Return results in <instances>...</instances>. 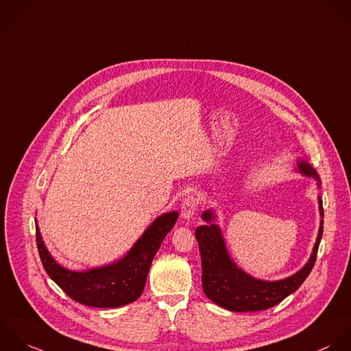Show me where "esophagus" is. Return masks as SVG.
I'll use <instances>...</instances> for the list:
<instances>
[{
	"mask_svg": "<svg viewBox=\"0 0 351 351\" xmlns=\"http://www.w3.org/2000/svg\"><path fill=\"white\" fill-rule=\"evenodd\" d=\"M197 205H198V201L194 195H189L187 198H184V201L182 204V213H180L182 219L190 221L195 213Z\"/></svg>",
	"mask_w": 351,
	"mask_h": 351,
	"instance_id": "1",
	"label": "esophagus"
}]
</instances>
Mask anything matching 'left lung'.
I'll list each match as a JSON object with an SVG mask.
<instances>
[{
    "label": "left lung",
    "mask_w": 351,
    "mask_h": 351,
    "mask_svg": "<svg viewBox=\"0 0 351 351\" xmlns=\"http://www.w3.org/2000/svg\"><path fill=\"white\" fill-rule=\"evenodd\" d=\"M295 171L304 176L317 180L320 189V178L316 169L305 160H297ZM320 228L313 252L308 263L294 275L280 280H261L239 268L231 258L223 232L215 223L216 212L205 210L201 217L206 221L195 230V238L199 246L202 261V289L206 297L216 305L231 312H258L269 309L280 304L286 297L295 293L313 269L319 245L323 237V201L319 195Z\"/></svg>",
    "instance_id": "1"
}]
</instances>
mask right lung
Masks as SVG:
<instances>
[{
    "label": "right lung",
    "mask_w": 351,
    "mask_h": 351,
    "mask_svg": "<svg viewBox=\"0 0 351 351\" xmlns=\"http://www.w3.org/2000/svg\"><path fill=\"white\" fill-rule=\"evenodd\" d=\"M178 217V212L158 216L123 258L82 272L66 269L51 257L38 226L36 246L46 274L69 298L93 308H119L136 301L143 293L152 261Z\"/></svg>",
    "instance_id": "obj_1"
}]
</instances>
